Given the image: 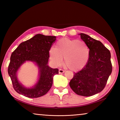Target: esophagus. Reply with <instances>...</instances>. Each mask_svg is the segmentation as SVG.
Masks as SVG:
<instances>
[{"label": "esophagus", "mask_w": 120, "mask_h": 120, "mask_svg": "<svg viewBox=\"0 0 120 120\" xmlns=\"http://www.w3.org/2000/svg\"><path fill=\"white\" fill-rule=\"evenodd\" d=\"M65 71L62 70V69H59V73L60 74H64V72Z\"/></svg>", "instance_id": "34e87169"}]
</instances>
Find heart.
<instances>
[{"label": "heart", "instance_id": "1", "mask_svg": "<svg viewBox=\"0 0 120 120\" xmlns=\"http://www.w3.org/2000/svg\"><path fill=\"white\" fill-rule=\"evenodd\" d=\"M50 59L53 64L59 66L63 62L66 67L74 71L82 69L86 66L89 56V49L84 41L61 38L56 42L55 48L49 51Z\"/></svg>", "mask_w": 120, "mask_h": 120}]
</instances>
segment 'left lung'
Here are the masks:
<instances>
[{
  "label": "left lung",
  "instance_id": "obj_1",
  "mask_svg": "<svg viewBox=\"0 0 120 120\" xmlns=\"http://www.w3.org/2000/svg\"><path fill=\"white\" fill-rule=\"evenodd\" d=\"M79 35L88 46L89 59L82 70L74 74L69 85L77 95L90 96L103 90L111 74V53L99 41L84 33Z\"/></svg>",
  "mask_w": 120,
  "mask_h": 120
}]
</instances>
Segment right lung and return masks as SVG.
I'll list each match as a JSON object with an SVG mask.
<instances>
[{
	"instance_id": "obj_1",
	"label": "right lung",
	"mask_w": 120,
	"mask_h": 120,
	"mask_svg": "<svg viewBox=\"0 0 120 120\" xmlns=\"http://www.w3.org/2000/svg\"><path fill=\"white\" fill-rule=\"evenodd\" d=\"M56 38L36 34L21 43L12 53L8 72L14 89L19 94L29 98H37L43 96L50 90L54 76L59 74L58 69H53L48 65L49 51ZM26 62H33L39 70L37 81L30 87L24 86L17 77L21 66Z\"/></svg>"
}]
</instances>
